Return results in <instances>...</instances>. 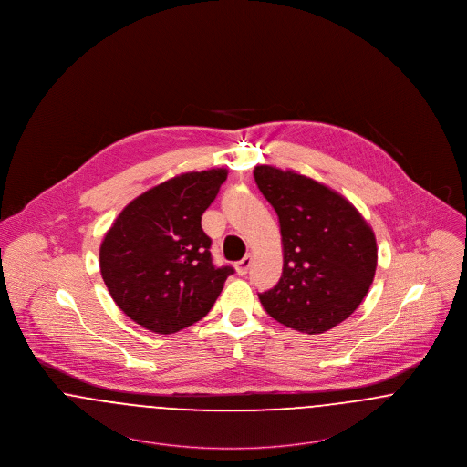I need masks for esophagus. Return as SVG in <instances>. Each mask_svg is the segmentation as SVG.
Listing matches in <instances>:
<instances>
[{
  "label": "esophagus",
  "mask_w": 467,
  "mask_h": 467,
  "mask_svg": "<svg viewBox=\"0 0 467 467\" xmlns=\"http://www.w3.org/2000/svg\"><path fill=\"white\" fill-rule=\"evenodd\" d=\"M252 254H246L243 260H239L237 264H235V271H237V275H241V276H244L246 273H248V269H250V265H252Z\"/></svg>",
  "instance_id": "obj_1"
}]
</instances>
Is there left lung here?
I'll return each mask as SVG.
<instances>
[{"label":"left lung","mask_w":467,"mask_h":467,"mask_svg":"<svg viewBox=\"0 0 467 467\" xmlns=\"http://www.w3.org/2000/svg\"><path fill=\"white\" fill-rule=\"evenodd\" d=\"M254 176L278 215L284 246L282 278L258 299L293 330L328 332L357 310L373 284V228L339 192L305 174L256 166Z\"/></svg>","instance_id":"left-lung-1"}]
</instances>
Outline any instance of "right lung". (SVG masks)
I'll return each mask as SVG.
<instances>
[{"label": "right lung", "mask_w": 467, "mask_h": 467, "mask_svg": "<svg viewBox=\"0 0 467 467\" xmlns=\"http://www.w3.org/2000/svg\"><path fill=\"white\" fill-rule=\"evenodd\" d=\"M228 171L183 172L130 202L99 248L103 282L116 305L155 334L205 317L234 273L215 267L202 215Z\"/></svg>", "instance_id": "right-lung-1"}]
</instances>
